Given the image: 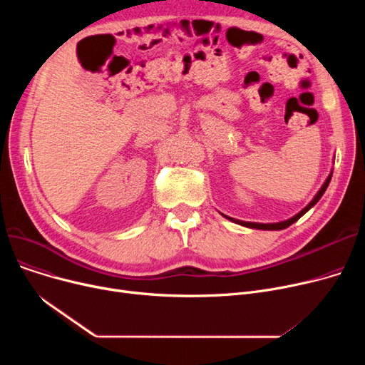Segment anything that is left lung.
<instances>
[{"label":"left lung","instance_id":"obj_1","mask_svg":"<svg viewBox=\"0 0 365 365\" xmlns=\"http://www.w3.org/2000/svg\"><path fill=\"white\" fill-rule=\"evenodd\" d=\"M331 176H333V170L330 171V175H329V178L325 179V182L322 183V186L319 187V190L317 192V195L312 198V201L306 205L303 210H300V212L297 213V215H294L293 217H290V219H287V220H282V222H278V223H256V222H242V220H238V219H232V217H229V216H225V215H222L223 217H226L227 220H231V222H234V223H238V225H241V226H245V227H250V229H260V231H281V229H285V227H289L290 225H293L294 222H297L304 213H308L309 210L321 200V197L324 195V192H325V189L329 187V185H330V180H331Z\"/></svg>","mask_w":365,"mask_h":365}]
</instances>
